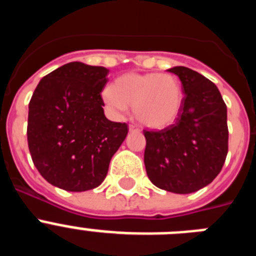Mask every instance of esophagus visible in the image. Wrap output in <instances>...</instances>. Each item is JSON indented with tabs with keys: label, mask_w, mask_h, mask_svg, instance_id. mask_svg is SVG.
Instances as JSON below:
<instances>
[{
	"label": "esophagus",
	"mask_w": 256,
	"mask_h": 256,
	"mask_svg": "<svg viewBox=\"0 0 256 256\" xmlns=\"http://www.w3.org/2000/svg\"><path fill=\"white\" fill-rule=\"evenodd\" d=\"M130 132H138L140 128L138 126H136V124H130Z\"/></svg>",
	"instance_id": "34e87169"
}]
</instances>
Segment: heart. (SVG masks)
Here are the masks:
<instances>
[{"instance_id": "1", "label": "heart", "mask_w": 256, "mask_h": 256, "mask_svg": "<svg viewBox=\"0 0 256 256\" xmlns=\"http://www.w3.org/2000/svg\"><path fill=\"white\" fill-rule=\"evenodd\" d=\"M106 105L116 114L133 106L136 118L150 128H165L176 122L182 108V86L177 76L162 73H128L102 91Z\"/></svg>"}]
</instances>
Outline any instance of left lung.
Returning a JSON list of instances; mask_svg holds the SVG:
<instances>
[{
  "label": "left lung",
  "mask_w": 256,
  "mask_h": 256,
  "mask_svg": "<svg viewBox=\"0 0 256 256\" xmlns=\"http://www.w3.org/2000/svg\"><path fill=\"white\" fill-rule=\"evenodd\" d=\"M169 72L182 82V108L176 123L164 130H144V166L156 187L191 194L212 183L223 168L227 106L216 86L195 70L176 66Z\"/></svg>",
  "instance_id": "obj_1"
}]
</instances>
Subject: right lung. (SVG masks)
<instances>
[{
  "instance_id": "add662e5",
  "label": "right lung",
  "mask_w": 256,
  "mask_h": 256,
  "mask_svg": "<svg viewBox=\"0 0 256 256\" xmlns=\"http://www.w3.org/2000/svg\"><path fill=\"white\" fill-rule=\"evenodd\" d=\"M108 70L69 62L40 79L29 102L28 148L52 186L82 192L100 186L112 155L128 134L126 123L108 120L101 91Z\"/></svg>"
}]
</instances>
